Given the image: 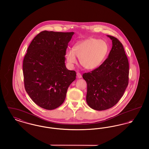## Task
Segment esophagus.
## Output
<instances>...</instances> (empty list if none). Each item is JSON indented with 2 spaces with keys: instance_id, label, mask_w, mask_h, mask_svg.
Returning <instances> with one entry per match:
<instances>
[{
  "instance_id": "obj_1",
  "label": "esophagus",
  "mask_w": 149,
  "mask_h": 149,
  "mask_svg": "<svg viewBox=\"0 0 149 149\" xmlns=\"http://www.w3.org/2000/svg\"><path fill=\"white\" fill-rule=\"evenodd\" d=\"M77 78H81V77H82V76H81V74L80 73H79V72H77Z\"/></svg>"
}]
</instances>
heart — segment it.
Returning <instances> with one entry per match:
<instances>
[{
  "mask_svg": "<svg viewBox=\"0 0 149 149\" xmlns=\"http://www.w3.org/2000/svg\"><path fill=\"white\" fill-rule=\"evenodd\" d=\"M108 52L109 47L106 42L91 38L75 44L72 50L68 49L65 57L70 65L77 63V57L84 69L92 70L105 61Z\"/></svg>",
  "mask_w": 149,
  "mask_h": 149,
  "instance_id": "1",
  "label": "heart"
}]
</instances>
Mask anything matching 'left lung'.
Here are the masks:
<instances>
[{"label": "left lung", "instance_id": "8db88e82", "mask_svg": "<svg viewBox=\"0 0 149 149\" xmlns=\"http://www.w3.org/2000/svg\"><path fill=\"white\" fill-rule=\"evenodd\" d=\"M112 40V48L98 68L83 74L87 84L86 101L96 110L109 109L116 105L128 85L129 63L121 42L107 35Z\"/></svg>", "mask_w": 149, "mask_h": 149}]
</instances>
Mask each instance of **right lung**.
I'll return each instance as SVG.
<instances>
[{
    "instance_id": "right-lung-1",
    "label": "right lung",
    "mask_w": 149,
    "mask_h": 149,
    "mask_svg": "<svg viewBox=\"0 0 149 149\" xmlns=\"http://www.w3.org/2000/svg\"><path fill=\"white\" fill-rule=\"evenodd\" d=\"M74 32L43 31L35 36L23 61L25 88L39 106L53 110L64 102L76 72L65 66V53Z\"/></svg>"
}]
</instances>
